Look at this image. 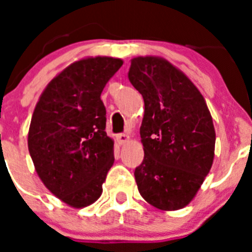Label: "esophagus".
<instances>
[{
  "mask_svg": "<svg viewBox=\"0 0 252 252\" xmlns=\"http://www.w3.org/2000/svg\"><path fill=\"white\" fill-rule=\"evenodd\" d=\"M116 137H117V141H119L120 144H125V142H127L128 139H130L127 133H119Z\"/></svg>",
  "mask_w": 252,
  "mask_h": 252,
  "instance_id": "1",
  "label": "esophagus"
}]
</instances>
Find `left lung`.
Returning <instances> with one entry per match:
<instances>
[{
	"instance_id": "obj_1",
	"label": "left lung",
	"mask_w": 252,
	"mask_h": 252,
	"mask_svg": "<svg viewBox=\"0 0 252 252\" xmlns=\"http://www.w3.org/2000/svg\"><path fill=\"white\" fill-rule=\"evenodd\" d=\"M128 79L145 103L140 127V194L164 211L186 207L211 170L216 132L203 95L186 74L155 57L131 60Z\"/></svg>"
}]
</instances>
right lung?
Returning a JSON list of instances; mask_svg holds the SVG:
<instances>
[{
	"instance_id": "1",
	"label": "right lung",
	"mask_w": 252,
	"mask_h": 252,
	"mask_svg": "<svg viewBox=\"0 0 252 252\" xmlns=\"http://www.w3.org/2000/svg\"><path fill=\"white\" fill-rule=\"evenodd\" d=\"M121 65L107 57L75 62L48 84L31 119L28 145L36 173L74 208L101 197L115 161L101 93Z\"/></svg>"
}]
</instances>
